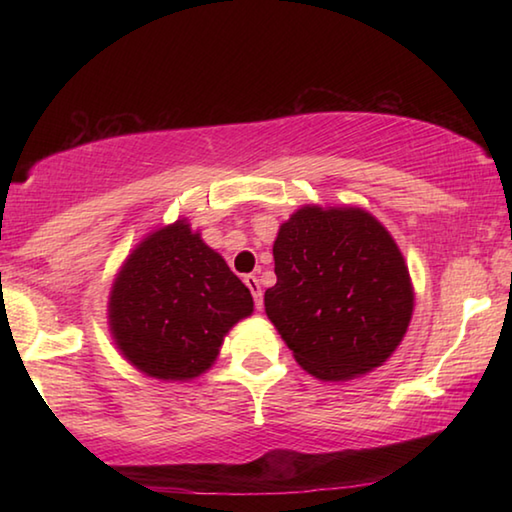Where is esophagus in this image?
Listing matches in <instances>:
<instances>
[{"instance_id":"obj_1","label":"esophagus","mask_w":512,"mask_h":512,"mask_svg":"<svg viewBox=\"0 0 512 512\" xmlns=\"http://www.w3.org/2000/svg\"><path fill=\"white\" fill-rule=\"evenodd\" d=\"M246 287L250 289V293H253V300H255V307L262 309L264 307V293H262V284H259L257 275H246L244 277Z\"/></svg>"}]
</instances>
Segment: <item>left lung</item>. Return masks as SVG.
Returning <instances> with one entry per match:
<instances>
[{"instance_id": "8db88e82", "label": "left lung", "mask_w": 512, "mask_h": 512, "mask_svg": "<svg viewBox=\"0 0 512 512\" xmlns=\"http://www.w3.org/2000/svg\"><path fill=\"white\" fill-rule=\"evenodd\" d=\"M264 307L309 375L352 379L391 357L409 327L413 289L400 248L359 207H302L273 244Z\"/></svg>"}]
</instances>
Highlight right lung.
<instances>
[{
	"instance_id": "right-lung-1",
	"label": "right lung",
	"mask_w": 512,
	"mask_h": 512,
	"mask_svg": "<svg viewBox=\"0 0 512 512\" xmlns=\"http://www.w3.org/2000/svg\"><path fill=\"white\" fill-rule=\"evenodd\" d=\"M253 314V296L185 221L146 237L110 293V329L149 377L183 381L212 366L223 336Z\"/></svg>"
}]
</instances>
